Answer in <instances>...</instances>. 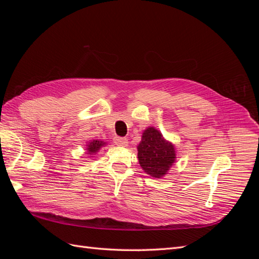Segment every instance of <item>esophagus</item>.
<instances>
[{
  "mask_svg": "<svg viewBox=\"0 0 259 259\" xmlns=\"http://www.w3.org/2000/svg\"><path fill=\"white\" fill-rule=\"evenodd\" d=\"M113 142L116 146H121V147H126L128 145V140H127V138H125V137L115 136L113 138Z\"/></svg>",
  "mask_w": 259,
  "mask_h": 259,
  "instance_id": "esophagus-1",
  "label": "esophagus"
}]
</instances>
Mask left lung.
<instances>
[{
	"mask_svg": "<svg viewBox=\"0 0 259 259\" xmlns=\"http://www.w3.org/2000/svg\"><path fill=\"white\" fill-rule=\"evenodd\" d=\"M137 150L140 166L154 178H162L167 174L176 160L175 146L152 126L144 131Z\"/></svg>",
	"mask_w": 259,
	"mask_h": 259,
	"instance_id": "obj_1",
	"label": "left lung"
}]
</instances>
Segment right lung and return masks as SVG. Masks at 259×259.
<instances>
[{"mask_svg":"<svg viewBox=\"0 0 259 259\" xmlns=\"http://www.w3.org/2000/svg\"><path fill=\"white\" fill-rule=\"evenodd\" d=\"M105 145H106V143L101 142V140L94 139V140H92V142H90L88 145H86V146H88V148H86V150H88L89 154H91V155L96 154L99 151V149L101 147H104Z\"/></svg>","mask_w":259,"mask_h":259,"instance_id":"obj_1","label":"right lung"}]
</instances>
